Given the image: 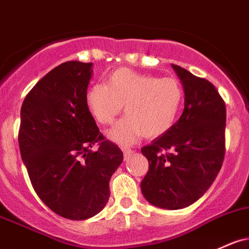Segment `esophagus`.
Returning <instances> with one entry per match:
<instances>
[{
    "label": "esophagus",
    "mask_w": 249,
    "mask_h": 249,
    "mask_svg": "<svg viewBox=\"0 0 249 249\" xmlns=\"http://www.w3.org/2000/svg\"><path fill=\"white\" fill-rule=\"evenodd\" d=\"M122 150H123V152H124V158L125 160H127V158L130 157L131 155H132V150L130 149L129 146H126V145H124V146H122Z\"/></svg>",
    "instance_id": "1"
}]
</instances>
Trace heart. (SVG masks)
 Wrapping results in <instances>:
<instances>
[{
  "instance_id": "1",
  "label": "heart",
  "mask_w": 249,
  "mask_h": 249,
  "mask_svg": "<svg viewBox=\"0 0 249 249\" xmlns=\"http://www.w3.org/2000/svg\"><path fill=\"white\" fill-rule=\"evenodd\" d=\"M183 102L177 79L156 78L130 68H119L105 84H93L86 92V105L100 125H111L123 111L124 117L108 132L118 143H131L139 136L155 138L174 125Z\"/></svg>"
}]
</instances>
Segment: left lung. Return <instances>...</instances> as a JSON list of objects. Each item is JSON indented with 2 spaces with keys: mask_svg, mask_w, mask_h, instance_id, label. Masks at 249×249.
<instances>
[{
  "mask_svg": "<svg viewBox=\"0 0 249 249\" xmlns=\"http://www.w3.org/2000/svg\"><path fill=\"white\" fill-rule=\"evenodd\" d=\"M184 89V110L164 135L142 147L149 170L144 197L164 209H182L209 189L226 154V104L204 78L171 65Z\"/></svg>",
  "mask_w": 249,
  "mask_h": 249,
  "instance_id": "8db88e82",
  "label": "left lung"
}]
</instances>
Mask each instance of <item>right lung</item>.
I'll use <instances>...</instances> for the list:
<instances>
[{
  "label": "right lung",
  "instance_id": "obj_1",
  "mask_svg": "<svg viewBox=\"0 0 249 249\" xmlns=\"http://www.w3.org/2000/svg\"><path fill=\"white\" fill-rule=\"evenodd\" d=\"M92 62L67 61L37 81L21 107L18 146L40 200L60 216L86 220L107 203L123 162L86 105Z\"/></svg>",
  "mask_w": 249,
  "mask_h": 249
}]
</instances>
